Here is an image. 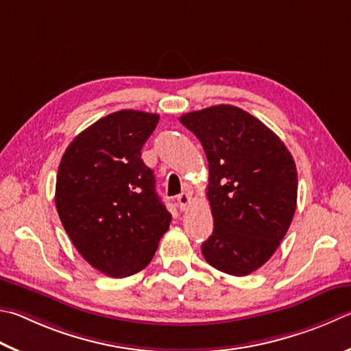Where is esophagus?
<instances>
[{
  "label": "esophagus",
  "instance_id": "obj_1",
  "mask_svg": "<svg viewBox=\"0 0 351 351\" xmlns=\"http://www.w3.org/2000/svg\"><path fill=\"white\" fill-rule=\"evenodd\" d=\"M190 202H192V196H190V193L182 192L181 195H178V207H180V210H186Z\"/></svg>",
  "mask_w": 351,
  "mask_h": 351
}]
</instances>
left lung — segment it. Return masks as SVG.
Wrapping results in <instances>:
<instances>
[{"instance_id": "obj_1", "label": "left lung", "mask_w": 351, "mask_h": 351, "mask_svg": "<svg viewBox=\"0 0 351 351\" xmlns=\"http://www.w3.org/2000/svg\"><path fill=\"white\" fill-rule=\"evenodd\" d=\"M208 161L213 233L201 250L227 275L245 276L269 261L296 210L293 156L269 127L239 107L219 104L182 114Z\"/></svg>"}]
</instances>
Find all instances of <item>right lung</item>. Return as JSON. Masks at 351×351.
<instances>
[{"label": "right lung", "instance_id": "obj_1", "mask_svg": "<svg viewBox=\"0 0 351 351\" xmlns=\"http://www.w3.org/2000/svg\"><path fill=\"white\" fill-rule=\"evenodd\" d=\"M159 114L119 110L69 144L56 175L55 204L76 250L93 269L125 278L147 267L171 215L141 159Z\"/></svg>", "mask_w": 351, "mask_h": 351}]
</instances>
